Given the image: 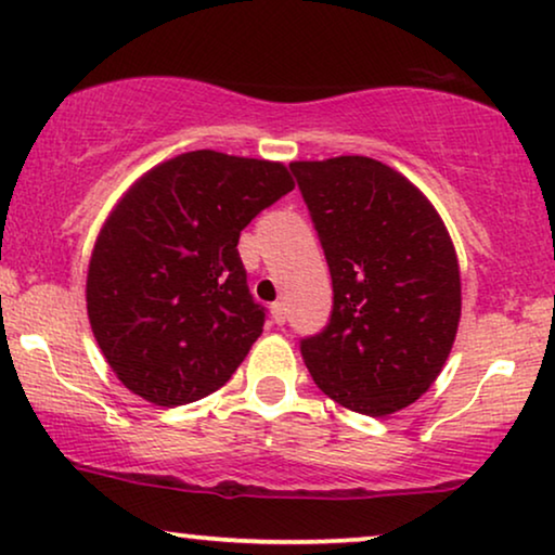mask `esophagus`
<instances>
[{
    "mask_svg": "<svg viewBox=\"0 0 555 555\" xmlns=\"http://www.w3.org/2000/svg\"><path fill=\"white\" fill-rule=\"evenodd\" d=\"M270 313H272V321H275L278 325L285 323V306H283V302H272Z\"/></svg>",
    "mask_w": 555,
    "mask_h": 555,
    "instance_id": "esophagus-1",
    "label": "esophagus"
}]
</instances>
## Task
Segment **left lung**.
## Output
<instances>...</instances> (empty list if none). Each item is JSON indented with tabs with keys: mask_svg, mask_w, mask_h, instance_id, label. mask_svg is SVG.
I'll return each instance as SVG.
<instances>
[{
	"mask_svg": "<svg viewBox=\"0 0 555 555\" xmlns=\"http://www.w3.org/2000/svg\"><path fill=\"white\" fill-rule=\"evenodd\" d=\"M333 280L323 333L300 344L325 397L366 416L414 404L442 374L462 315L460 262L427 196L369 156L293 162Z\"/></svg>",
	"mask_w": 555,
	"mask_h": 555,
	"instance_id": "1",
	"label": "left lung"
}]
</instances>
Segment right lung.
<instances>
[{
	"mask_svg": "<svg viewBox=\"0 0 555 555\" xmlns=\"http://www.w3.org/2000/svg\"><path fill=\"white\" fill-rule=\"evenodd\" d=\"M293 186L285 164L202 149L126 189L98 232L86 302L98 348L128 391L181 406L230 382L264 323L240 232Z\"/></svg>",
	"mask_w": 555,
	"mask_h": 555,
	"instance_id": "1",
	"label": "right lung"
}]
</instances>
